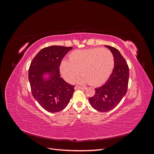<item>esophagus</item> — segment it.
Segmentation results:
<instances>
[{"instance_id":"1","label":"esophagus","mask_w":154,"mask_h":154,"mask_svg":"<svg viewBox=\"0 0 154 154\" xmlns=\"http://www.w3.org/2000/svg\"><path fill=\"white\" fill-rule=\"evenodd\" d=\"M74 88H75L76 90L77 89H83V90H85L87 87H81V86H75V87H74Z\"/></svg>"}]
</instances>
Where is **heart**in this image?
I'll return each instance as SVG.
<instances>
[{
    "label": "heart",
    "instance_id": "obj_1",
    "mask_svg": "<svg viewBox=\"0 0 154 154\" xmlns=\"http://www.w3.org/2000/svg\"><path fill=\"white\" fill-rule=\"evenodd\" d=\"M69 60L63 59L60 72L67 82L71 83L81 71L80 82L99 85L109 78L114 66L112 53L107 48L76 50L69 54Z\"/></svg>",
    "mask_w": 154,
    "mask_h": 154
}]
</instances>
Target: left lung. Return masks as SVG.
Returning <instances> with one entry per match:
<instances>
[{
  "label": "left lung",
  "mask_w": 154,
  "mask_h": 154,
  "mask_svg": "<svg viewBox=\"0 0 154 154\" xmlns=\"http://www.w3.org/2000/svg\"><path fill=\"white\" fill-rule=\"evenodd\" d=\"M112 53L114 67L103 85L95 88V94L89 97L91 106L97 111L105 112L114 109L127 92L129 68L125 59L114 47L105 45Z\"/></svg>",
  "instance_id": "1"
}]
</instances>
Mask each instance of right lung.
<instances>
[{"mask_svg": "<svg viewBox=\"0 0 154 154\" xmlns=\"http://www.w3.org/2000/svg\"><path fill=\"white\" fill-rule=\"evenodd\" d=\"M72 48L58 45L45 48L37 53L29 66L28 78L32 95L49 112L66 108L74 91V85L60 77L59 68L62 58ZM46 71L51 73V79L44 82L42 74Z\"/></svg>", "mask_w": 154, "mask_h": 154, "instance_id": "1", "label": "right lung"}]
</instances>
